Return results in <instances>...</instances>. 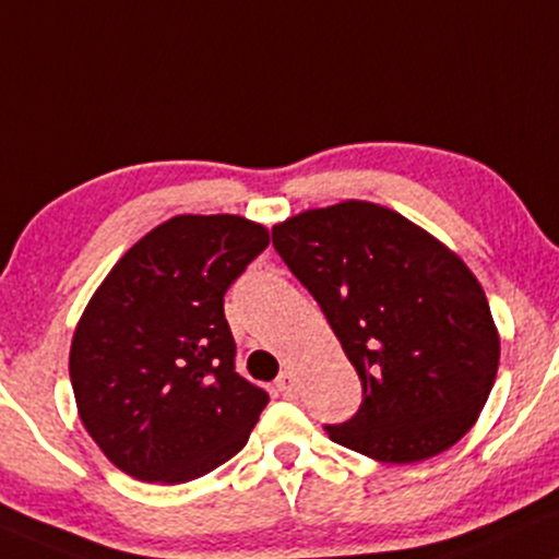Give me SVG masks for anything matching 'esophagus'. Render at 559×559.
<instances>
[{"label":"esophagus","instance_id":"1","mask_svg":"<svg viewBox=\"0 0 559 559\" xmlns=\"http://www.w3.org/2000/svg\"><path fill=\"white\" fill-rule=\"evenodd\" d=\"M277 391L285 399H295L298 396V383H295V378H293V373H282L280 378H277Z\"/></svg>","mask_w":559,"mask_h":559}]
</instances>
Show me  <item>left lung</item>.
<instances>
[{"instance_id": "left-lung-1", "label": "left lung", "mask_w": 559, "mask_h": 559, "mask_svg": "<svg viewBox=\"0 0 559 559\" xmlns=\"http://www.w3.org/2000/svg\"><path fill=\"white\" fill-rule=\"evenodd\" d=\"M272 240L362 381L360 412L329 425V438L383 464H415L459 443L500 362L490 302L459 253L360 199L287 217Z\"/></svg>"}]
</instances>
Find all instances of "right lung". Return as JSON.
<instances>
[{"mask_svg": "<svg viewBox=\"0 0 559 559\" xmlns=\"http://www.w3.org/2000/svg\"><path fill=\"white\" fill-rule=\"evenodd\" d=\"M269 246L240 215H176L116 261L69 349L78 415L116 469L181 485L246 445L266 391L236 373L223 298Z\"/></svg>", "mask_w": 559, "mask_h": 559, "instance_id": "obj_1", "label": "right lung"}]
</instances>
